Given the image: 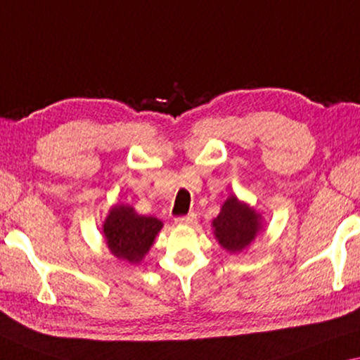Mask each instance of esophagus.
I'll list each match as a JSON object with an SVG mask.
<instances>
[{
  "label": "esophagus",
  "instance_id": "1",
  "mask_svg": "<svg viewBox=\"0 0 360 360\" xmlns=\"http://www.w3.org/2000/svg\"><path fill=\"white\" fill-rule=\"evenodd\" d=\"M175 222L179 225H191L196 222V214L195 212H190L186 215H180V217L175 219Z\"/></svg>",
  "mask_w": 360,
  "mask_h": 360
}]
</instances>
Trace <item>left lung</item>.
<instances>
[{"label": "left lung", "mask_w": 360, "mask_h": 360, "mask_svg": "<svg viewBox=\"0 0 360 360\" xmlns=\"http://www.w3.org/2000/svg\"><path fill=\"white\" fill-rule=\"evenodd\" d=\"M214 235L226 251L236 252L250 245L261 230L259 215L246 204H241L236 196H230L224 202L222 211L214 219Z\"/></svg>", "instance_id": "1"}]
</instances>
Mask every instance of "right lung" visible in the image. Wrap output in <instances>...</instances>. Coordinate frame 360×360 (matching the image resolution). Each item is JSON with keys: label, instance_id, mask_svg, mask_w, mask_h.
<instances>
[{"label": "right lung", "instance_id": "add662e5", "mask_svg": "<svg viewBox=\"0 0 360 360\" xmlns=\"http://www.w3.org/2000/svg\"><path fill=\"white\" fill-rule=\"evenodd\" d=\"M161 229V220L138 215L134 207L127 206H115L104 222L109 250L114 256L129 262L141 261Z\"/></svg>", "mask_w": 360, "mask_h": 360}]
</instances>
